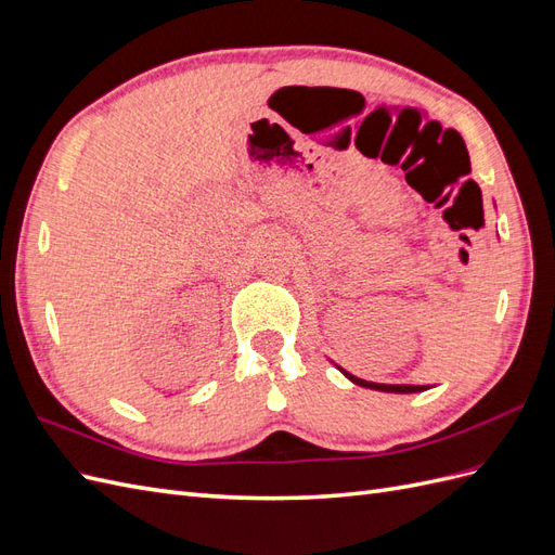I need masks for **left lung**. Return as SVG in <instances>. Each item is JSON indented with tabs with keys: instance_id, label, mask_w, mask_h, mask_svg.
Returning a JSON list of instances; mask_svg holds the SVG:
<instances>
[{
	"instance_id": "8db88e82",
	"label": "left lung",
	"mask_w": 555,
	"mask_h": 555,
	"mask_svg": "<svg viewBox=\"0 0 555 555\" xmlns=\"http://www.w3.org/2000/svg\"><path fill=\"white\" fill-rule=\"evenodd\" d=\"M351 382L359 384V386H367V389H377V391H389V393H416V391H424L426 386H414V384H375V382H365L359 377H351L349 373H345Z\"/></svg>"
}]
</instances>
